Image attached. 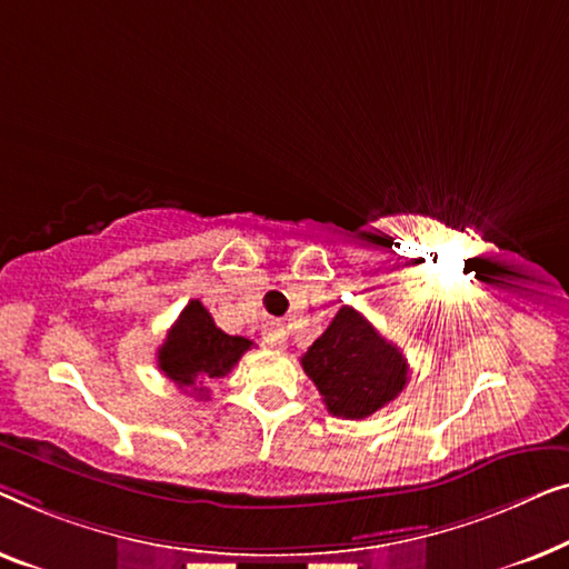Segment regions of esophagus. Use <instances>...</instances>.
I'll use <instances>...</instances> for the list:
<instances>
[{"label": "esophagus", "instance_id": "esophagus-1", "mask_svg": "<svg viewBox=\"0 0 569 569\" xmlns=\"http://www.w3.org/2000/svg\"><path fill=\"white\" fill-rule=\"evenodd\" d=\"M266 342L270 348H283L286 342V330L281 325H270L266 330Z\"/></svg>", "mask_w": 569, "mask_h": 569}]
</instances>
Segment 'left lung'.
Here are the masks:
<instances>
[{"mask_svg": "<svg viewBox=\"0 0 569 569\" xmlns=\"http://www.w3.org/2000/svg\"><path fill=\"white\" fill-rule=\"evenodd\" d=\"M303 371L322 395L335 418L363 420L405 389L407 366L402 350L353 307H340L330 327L301 356Z\"/></svg>", "mask_w": 569, "mask_h": 569, "instance_id": "obj_1", "label": "left lung"}]
</instances>
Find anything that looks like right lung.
Here are the masks:
<instances>
[{
    "label": "right lung",
    "instance_id": "right-lung-1",
    "mask_svg": "<svg viewBox=\"0 0 569 569\" xmlns=\"http://www.w3.org/2000/svg\"><path fill=\"white\" fill-rule=\"evenodd\" d=\"M250 348L252 340L219 330L203 303L193 299L167 332V340L157 350V363L180 389L206 397L203 383L227 376Z\"/></svg>",
    "mask_w": 569,
    "mask_h": 569
}]
</instances>
